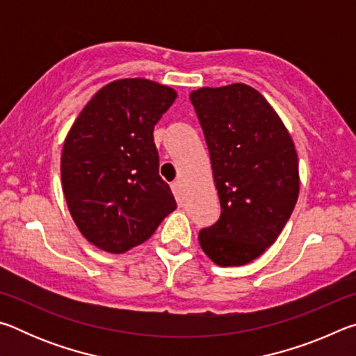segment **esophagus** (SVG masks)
I'll return each instance as SVG.
<instances>
[{"instance_id":"1","label":"esophagus","mask_w":356,"mask_h":356,"mask_svg":"<svg viewBox=\"0 0 356 356\" xmlns=\"http://www.w3.org/2000/svg\"><path fill=\"white\" fill-rule=\"evenodd\" d=\"M171 190L174 193V196H176V201L179 204H182V188H180L179 180H174V182L171 184Z\"/></svg>"}]
</instances>
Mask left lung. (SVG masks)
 I'll return each instance as SVG.
<instances>
[{"mask_svg": "<svg viewBox=\"0 0 356 356\" xmlns=\"http://www.w3.org/2000/svg\"><path fill=\"white\" fill-rule=\"evenodd\" d=\"M206 136L221 215L200 231L221 267L254 261L275 243L298 200V156L278 114L248 84L190 94Z\"/></svg>", "mask_w": 356, "mask_h": 356, "instance_id": "8db88e82", "label": "left lung"}]
</instances>
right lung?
<instances>
[{"instance_id":"right-lung-1","label":"right lung","mask_w":356,"mask_h":356,"mask_svg":"<svg viewBox=\"0 0 356 356\" xmlns=\"http://www.w3.org/2000/svg\"><path fill=\"white\" fill-rule=\"evenodd\" d=\"M177 94L144 78L100 89L64 141L63 191L80 232L120 254L152 236L177 207L159 174L154 127Z\"/></svg>"}]
</instances>
